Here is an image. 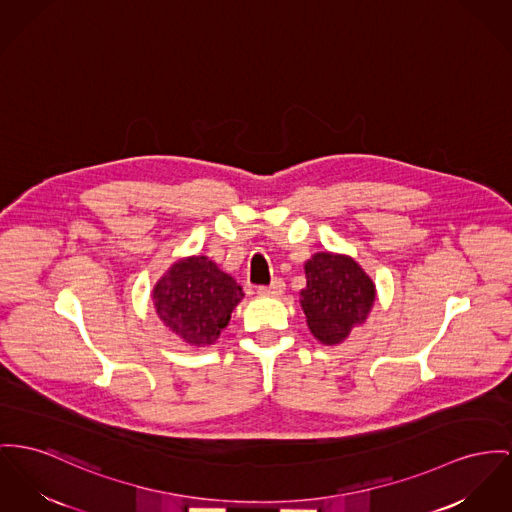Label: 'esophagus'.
<instances>
[{
	"mask_svg": "<svg viewBox=\"0 0 512 512\" xmlns=\"http://www.w3.org/2000/svg\"><path fill=\"white\" fill-rule=\"evenodd\" d=\"M283 291H285V283L279 277L273 279L272 283L266 287H258V293L264 297H279V295H283Z\"/></svg>",
	"mask_w": 512,
	"mask_h": 512,
	"instance_id": "34e87169",
	"label": "esophagus"
}]
</instances>
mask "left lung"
Here are the masks:
<instances>
[{
  "instance_id": "left-lung-1",
  "label": "left lung",
  "mask_w": 512,
  "mask_h": 512,
  "mask_svg": "<svg viewBox=\"0 0 512 512\" xmlns=\"http://www.w3.org/2000/svg\"><path fill=\"white\" fill-rule=\"evenodd\" d=\"M305 273L301 307L308 330L326 345L340 343L353 326L367 320L375 305V283L353 258L332 252H316L305 264Z\"/></svg>"
}]
</instances>
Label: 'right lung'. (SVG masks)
I'll use <instances>...</instances> for the list:
<instances>
[{"label": "right lung", "instance_id": "right-lung-1", "mask_svg": "<svg viewBox=\"0 0 512 512\" xmlns=\"http://www.w3.org/2000/svg\"><path fill=\"white\" fill-rule=\"evenodd\" d=\"M244 293L207 256L174 262L153 287V305L165 326L178 338L204 347L219 338Z\"/></svg>", "mask_w": 512, "mask_h": 512}]
</instances>
